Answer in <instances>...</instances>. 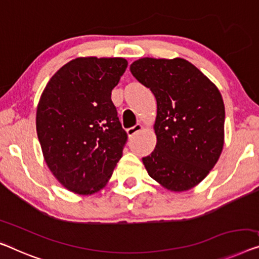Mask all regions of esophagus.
Wrapping results in <instances>:
<instances>
[{"mask_svg": "<svg viewBox=\"0 0 259 259\" xmlns=\"http://www.w3.org/2000/svg\"><path fill=\"white\" fill-rule=\"evenodd\" d=\"M142 129H143V125L140 124V123H138V124L134 125L133 128H129L128 130H126V134H128L129 137H133L134 135H136V134L138 133V131H141Z\"/></svg>", "mask_w": 259, "mask_h": 259, "instance_id": "esophagus-1", "label": "esophagus"}]
</instances>
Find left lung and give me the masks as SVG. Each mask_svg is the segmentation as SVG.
Returning <instances> with one entry per match:
<instances>
[{
  "label": "left lung",
  "mask_w": 259,
  "mask_h": 259,
  "mask_svg": "<svg viewBox=\"0 0 259 259\" xmlns=\"http://www.w3.org/2000/svg\"><path fill=\"white\" fill-rule=\"evenodd\" d=\"M130 72L157 101V144L143 158L146 171L169 191L191 190L222 152L226 114L221 93L183 58H141L130 65Z\"/></svg>",
  "instance_id": "left-lung-1"
}]
</instances>
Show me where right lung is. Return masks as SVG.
Returning <instances> with one entry per match:
<instances>
[{"label":"right lung","mask_w":259,"mask_h":259,"mask_svg":"<svg viewBox=\"0 0 259 259\" xmlns=\"http://www.w3.org/2000/svg\"><path fill=\"white\" fill-rule=\"evenodd\" d=\"M124 58L81 57L57 71L41 93L36 128L50 171L68 191L88 195L107 185L128 135L111 91Z\"/></svg>","instance_id":"1"}]
</instances>
